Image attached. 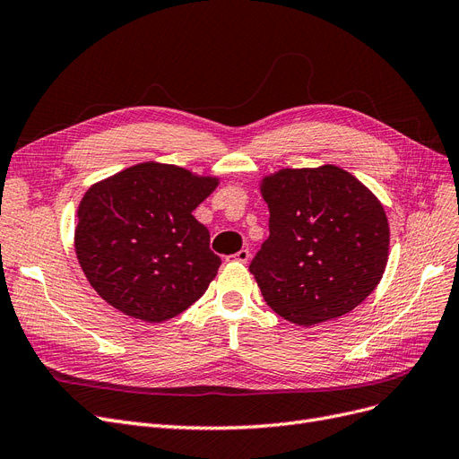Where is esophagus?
<instances>
[{
  "label": "esophagus",
  "instance_id": "1",
  "mask_svg": "<svg viewBox=\"0 0 459 459\" xmlns=\"http://www.w3.org/2000/svg\"><path fill=\"white\" fill-rule=\"evenodd\" d=\"M228 260H231V262H241V264H247V262L250 260V250H248V248H243V250H239V252L233 254V255H228Z\"/></svg>",
  "mask_w": 459,
  "mask_h": 459
}]
</instances>
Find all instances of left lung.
Listing matches in <instances>:
<instances>
[{"mask_svg":"<svg viewBox=\"0 0 459 459\" xmlns=\"http://www.w3.org/2000/svg\"><path fill=\"white\" fill-rule=\"evenodd\" d=\"M269 237L250 262L265 303L315 325L351 313L382 279L390 228L380 201L335 166L265 177Z\"/></svg>","mask_w":459,"mask_h":459,"instance_id":"obj_1","label":"left lung"}]
</instances>
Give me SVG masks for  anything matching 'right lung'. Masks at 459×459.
Instances as JSON below:
<instances>
[{"mask_svg":"<svg viewBox=\"0 0 459 459\" xmlns=\"http://www.w3.org/2000/svg\"><path fill=\"white\" fill-rule=\"evenodd\" d=\"M216 185L212 177L146 161L91 186L75 228L91 288L144 322L169 320L195 303L222 264L192 214Z\"/></svg>","mask_w":459,"mask_h":459,"instance_id":"right-lung-1","label":"right lung"}]
</instances>
